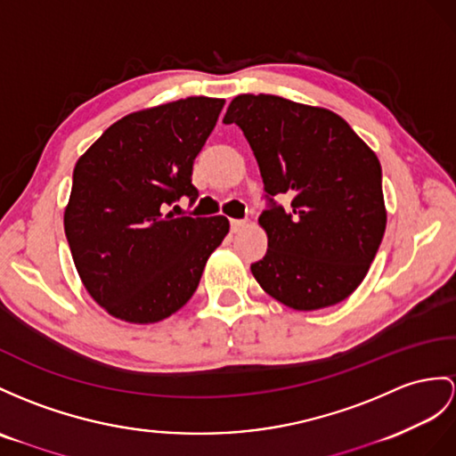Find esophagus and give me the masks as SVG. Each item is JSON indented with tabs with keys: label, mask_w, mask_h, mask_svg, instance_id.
Returning <instances> with one entry per match:
<instances>
[{
	"label": "esophagus",
	"mask_w": 456,
	"mask_h": 456,
	"mask_svg": "<svg viewBox=\"0 0 456 456\" xmlns=\"http://www.w3.org/2000/svg\"><path fill=\"white\" fill-rule=\"evenodd\" d=\"M246 226H248V222H246V220H230V230L234 232V234H236V232H240V230L246 228Z\"/></svg>",
	"instance_id": "34e87169"
}]
</instances>
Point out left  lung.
I'll list each match as a JSON object with an SVG mask.
<instances>
[{
	"label": "left lung",
	"instance_id": "left-lung-1",
	"mask_svg": "<svg viewBox=\"0 0 456 456\" xmlns=\"http://www.w3.org/2000/svg\"><path fill=\"white\" fill-rule=\"evenodd\" d=\"M222 121L243 131L263 177L269 246L251 265L255 281L297 312L346 299L385 234L375 152L335 112L273 94L236 96Z\"/></svg>",
	"mask_w": 456,
	"mask_h": 456
}]
</instances>
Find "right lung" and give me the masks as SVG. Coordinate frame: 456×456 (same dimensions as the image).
Here are the masks:
<instances>
[{
    "mask_svg": "<svg viewBox=\"0 0 456 456\" xmlns=\"http://www.w3.org/2000/svg\"><path fill=\"white\" fill-rule=\"evenodd\" d=\"M224 100L191 96L129 114L77 160L63 226L85 288L110 315L157 323L183 307L230 224L174 216L193 205V162Z\"/></svg>",
    "mask_w": 456,
    "mask_h": 456,
    "instance_id": "right-lung-1",
    "label": "right lung"
}]
</instances>
